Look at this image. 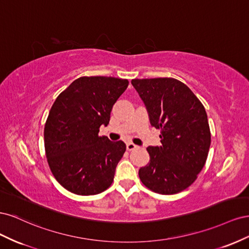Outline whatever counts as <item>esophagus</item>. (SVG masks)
I'll list each match as a JSON object with an SVG mask.
<instances>
[{
	"label": "esophagus",
	"mask_w": 249,
	"mask_h": 249,
	"mask_svg": "<svg viewBox=\"0 0 249 249\" xmlns=\"http://www.w3.org/2000/svg\"><path fill=\"white\" fill-rule=\"evenodd\" d=\"M136 148H138V146L136 144H134V143H132V142H129L126 144V149L127 150H134V149H136Z\"/></svg>",
	"instance_id": "obj_1"
}]
</instances>
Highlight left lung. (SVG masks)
Returning a JSON list of instances; mask_svg holds the SVG:
<instances>
[{"label": "left lung", "instance_id": "obj_1", "mask_svg": "<svg viewBox=\"0 0 249 249\" xmlns=\"http://www.w3.org/2000/svg\"><path fill=\"white\" fill-rule=\"evenodd\" d=\"M160 146H148L149 162L139 169L142 184L159 194H176L197 178L207 161L211 132L207 112L190 88L173 78L134 79Z\"/></svg>", "mask_w": 249, "mask_h": 249}]
</instances>
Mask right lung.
<instances>
[{"label":"right lung","mask_w":249,"mask_h":249,"mask_svg":"<svg viewBox=\"0 0 249 249\" xmlns=\"http://www.w3.org/2000/svg\"><path fill=\"white\" fill-rule=\"evenodd\" d=\"M126 79L81 77L58 95L44 125V149L57 182L78 195L99 194L111 186L125 152L122 140L100 136Z\"/></svg>","instance_id":"obj_1"}]
</instances>
